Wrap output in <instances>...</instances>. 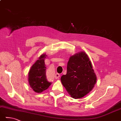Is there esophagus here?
<instances>
[{
    "label": "esophagus",
    "mask_w": 121,
    "mask_h": 121,
    "mask_svg": "<svg viewBox=\"0 0 121 121\" xmlns=\"http://www.w3.org/2000/svg\"><path fill=\"white\" fill-rule=\"evenodd\" d=\"M60 74H58V73H56L55 74V78L56 79H58L60 78Z\"/></svg>",
    "instance_id": "1"
}]
</instances>
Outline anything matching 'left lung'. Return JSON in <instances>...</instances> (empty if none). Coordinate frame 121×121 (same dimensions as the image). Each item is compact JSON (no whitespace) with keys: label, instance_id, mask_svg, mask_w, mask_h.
<instances>
[{"label":"left lung","instance_id":"8db88e82","mask_svg":"<svg viewBox=\"0 0 121 121\" xmlns=\"http://www.w3.org/2000/svg\"><path fill=\"white\" fill-rule=\"evenodd\" d=\"M60 80L68 94L75 99L84 97L92 90L97 77L85 52H80L70 57L67 73L61 77Z\"/></svg>","mask_w":121,"mask_h":121}]
</instances>
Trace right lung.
<instances>
[{
	"label": "right lung",
	"instance_id": "1",
	"mask_svg": "<svg viewBox=\"0 0 121 121\" xmlns=\"http://www.w3.org/2000/svg\"><path fill=\"white\" fill-rule=\"evenodd\" d=\"M47 55L43 54L34 64L29 70L28 80L30 87L36 93H40L46 90L51 85L46 76L45 59Z\"/></svg>",
	"mask_w": 121,
	"mask_h": 121
}]
</instances>
